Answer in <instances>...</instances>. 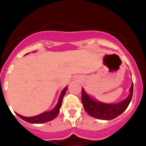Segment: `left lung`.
Wrapping results in <instances>:
<instances>
[{"mask_svg": "<svg viewBox=\"0 0 146 146\" xmlns=\"http://www.w3.org/2000/svg\"><path fill=\"white\" fill-rule=\"evenodd\" d=\"M133 91L132 82L129 95L126 99L116 104H107L92 99L82 88L81 100L84 109L90 116L102 120H111L118 117L126 110L131 100Z\"/></svg>", "mask_w": 146, "mask_h": 146, "instance_id": "obj_1", "label": "left lung"}]
</instances>
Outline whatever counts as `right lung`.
<instances>
[{
  "label": "right lung",
  "instance_id": "right-lung-1",
  "mask_svg": "<svg viewBox=\"0 0 146 146\" xmlns=\"http://www.w3.org/2000/svg\"><path fill=\"white\" fill-rule=\"evenodd\" d=\"M28 54H29V53H28ZM67 88V86H66V88H64V90L61 91V95H60L59 98H58V100L56 105L55 107H54L52 110H51V111H44V112L42 113V114H39V115L31 117H24V116L20 115V114H17V113H16V114H17L20 118H21L24 121H25L29 122V123H43L53 120V119H54L57 116H58V113H59L60 108H61V104H62L63 98H64L65 94H66Z\"/></svg>",
  "mask_w": 146,
  "mask_h": 146
}]
</instances>
